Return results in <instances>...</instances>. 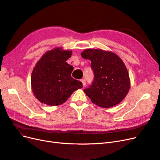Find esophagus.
<instances>
[{
  "instance_id": "34e87169",
  "label": "esophagus",
  "mask_w": 160,
  "mask_h": 160,
  "mask_svg": "<svg viewBox=\"0 0 160 160\" xmlns=\"http://www.w3.org/2000/svg\"><path fill=\"white\" fill-rule=\"evenodd\" d=\"M81 81L82 82V85H83V87L84 88V87H85L86 85V82H85V80L83 79H81Z\"/></svg>"
}]
</instances>
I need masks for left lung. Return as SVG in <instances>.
I'll use <instances>...</instances> for the list:
<instances>
[{
  "mask_svg": "<svg viewBox=\"0 0 160 160\" xmlns=\"http://www.w3.org/2000/svg\"><path fill=\"white\" fill-rule=\"evenodd\" d=\"M81 57L91 61L94 72L92 85L84 92L95 105L103 108L119 104L128 93L130 79L128 69L115 53L101 49H88Z\"/></svg>",
  "mask_w": 160,
  "mask_h": 160,
  "instance_id": "1",
  "label": "left lung"
}]
</instances>
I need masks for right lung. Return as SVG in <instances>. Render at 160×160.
<instances>
[{
  "label": "right lung",
  "instance_id": "1",
  "mask_svg": "<svg viewBox=\"0 0 160 160\" xmlns=\"http://www.w3.org/2000/svg\"><path fill=\"white\" fill-rule=\"evenodd\" d=\"M72 52L60 47L47 51L38 61L31 73V88L36 98L48 105H61L82 83L71 77L73 67L66 61Z\"/></svg>",
  "mask_w": 160,
  "mask_h": 160
}]
</instances>
